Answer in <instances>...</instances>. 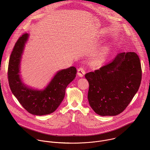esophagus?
Listing matches in <instances>:
<instances>
[{
    "label": "esophagus",
    "mask_w": 150,
    "mask_h": 150,
    "mask_svg": "<svg viewBox=\"0 0 150 150\" xmlns=\"http://www.w3.org/2000/svg\"><path fill=\"white\" fill-rule=\"evenodd\" d=\"M86 73V71L84 70V68L83 67H80L78 69V70H77V75L80 77H83L84 74Z\"/></svg>",
    "instance_id": "34e87169"
}]
</instances>
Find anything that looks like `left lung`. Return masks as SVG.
<instances>
[{
  "label": "left lung",
  "instance_id": "1",
  "mask_svg": "<svg viewBox=\"0 0 150 150\" xmlns=\"http://www.w3.org/2000/svg\"><path fill=\"white\" fill-rule=\"evenodd\" d=\"M85 77L93 110L101 116L117 115L128 106L140 86V59L134 52L120 53L112 62Z\"/></svg>",
  "mask_w": 150,
  "mask_h": 150
}]
</instances>
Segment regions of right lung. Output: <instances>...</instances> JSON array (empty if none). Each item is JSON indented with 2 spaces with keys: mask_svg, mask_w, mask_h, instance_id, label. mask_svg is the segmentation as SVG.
<instances>
[{
  "mask_svg": "<svg viewBox=\"0 0 150 150\" xmlns=\"http://www.w3.org/2000/svg\"><path fill=\"white\" fill-rule=\"evenodd\" d=\"M29 35L23 34L16 43L11 52L8 68V79L11 91L23 107L29 113L44 115L54 112L62 102L65 90L76 77L74 66L57 72L48 84L43 89L26 86L20 74L21 61Z\"/></svg>",
  "mask_w": 150,
  "mask_h": 150,
  "instance_id": "1",
  "label": "right lung"
}]
</instances>
